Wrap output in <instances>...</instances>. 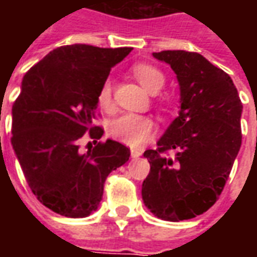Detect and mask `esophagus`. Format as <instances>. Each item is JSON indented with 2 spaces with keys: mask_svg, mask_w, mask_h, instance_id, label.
<instances>
[{
  "mask_svg": "<svg viewBox=\"0 0 257 257\" xmlns=\"http://www.w3.org/2000/svg\"><path fill=\"white\" fill-rule=\"evenodd\" d=\"M142 153H143V151L139 150V149H131V157H132V158H139V157L142 156Z\"/></svg>",
  "mask_w": 257,
  "mask_h": 257,
  "instance_id": "obj_1",
  "label": "esophagus"
}]
</instances>
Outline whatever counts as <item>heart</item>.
<instances>
[{
    "label": "heart",
    "mask_w": 257,
    "mask_h": 257,
    "mask_svg": "<svg viewBox=\"0 0 257 257\" xmlns=\"http://www.w3.org/2000/svg\"><path fill=\"white\" fill-rule=\"evenodd\" d=\"M132 74L140 84L151 93H157L165 85V75L160 68L147 63H138L132 67ZM97 100L101 108L108 110L112 106V85L107 79L101 84ZM108 132L118 142L131 147L143 146L154 135V122L149 117L138 114H123L114 119Z\"/></svg>",
    "instance_id": "heart-1"
}]
</instances>
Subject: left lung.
I'll list each match as a JSON object with an SVG mask.
<instances>
[{"label": "left lung", "mask_w": 257, "mask_h": 257, "mask_svg": "<svg viewBox=\"0 0 257 257\" xmlns=\"http://www.w3.org/2000/svg\"><path fill=\"white\" fill-rule=\"evenodd\" d=\"M153 56L176 74L180 111L156 150L145 151L150 173L142 197L157 217L187 220L209 209L224 189L242 140V103L230 75L202 55L162 51Z\"/></svg>", "instance_id": "left-lung-1"}]
</instances>
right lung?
Instances as JSON below:
<instances>
[{"instance_id": "1", "label": "right lung", "mask_w": 257, "mask_h": 257, "mask_svg": "<svg viewBox=\"0 0 257 257\" xmlns=\"http://www.w3.org/2000/svg\"><path fill=\"white\" fill-rule=\"evenodd\" d=\"M132 48L85 44L53 49L22 81L12 106V146L37 199L59 215L85 217L97 209L107 176L129 160L126 146L99 142L85 154L78 140L86 132L95 142L103 128L97 93Z\"/></svg>"}]
</instances>
